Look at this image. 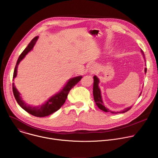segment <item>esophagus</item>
<instances>
[{"instance_id": "1", "label": "esophagus", "mask_w": 158, "mask_h": 158, "mask_svg": "<svg viewBox=\"0 0 158 158\" xmlns=\"http://www.w3.org/2000/svg\"><path fill=\"white\" fill-rule=\"evenodd\" d=\"M89 71L91 73H92V74L96 72V67H95V65H91V67H90Z\"/></svg>"}]
</instances>
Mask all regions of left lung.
<instances>
[{
	"instance_id": "8db88e82",
	"label": "left lung",
	"mask_w": 158,
	"mask_h": 158,
	"mask_svg": "<svg viewBox=\"0 0 158 158\" xmlns=\"http://www.w3.org/2000/svg\"><path fill=\"white\" fill-rule=\"evenodd\" d=\"M141 52L143 54V56H144V52L142 49H141ZM146 71H147V69L145 68V70H144V72L146 73ZM99 80L98 79V77L97 76H94V84H93V95H94V101L96 104V105L98 106V107L102 110L104 111V112H110L111 113H124V112H126L127 111H128L129 110L131 109V108L132 107V106H130L129 107H127L126 109H124V110H121V111H119V112H113V111H110L108 109H107L104 105V103H103V101H102V97H101V90L99 87ZM141 93L140 94L139 96H141Z\"/></svg>"
}]
</instances>
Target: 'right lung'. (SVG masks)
<instances>
[{"instance_id":"add662e5","label":"right lung","mask_w":158,"mask_h":158,"mask_svg":"<svg viewBox=\"0 0 158 158\" xmlns=\"http://www.w3.org/2000/svg\"><path fill=\"white\" fill-rule=\"evenodd\" d=\"M38 36L35 37L28 44L27 47L21 53V54L19 56V59L17 61L14 74H13V81L14 79L17 76V67L20 62L23 59L25 56L33 49L35 44L36 43V41L38 39ZM82 76H77L73 77L69 80L67 82V84L64 87V88L61 90V91L58 93L57 94H56L54 96H52L50 99L48 100L44 104L39 106H32L31 105H28L27 103H26L22 99V98L20 97V94L17 91L15 86L14 85V83H12V91L14 93V96L15 97V99L19 105L24 109L28 113L36 116V117H45L49 116L57 110H59L62 106L64 104L67 98V95H68L70 90L75 86L76 84H77L82 79Z\"/></svg>"}]
</instances>
